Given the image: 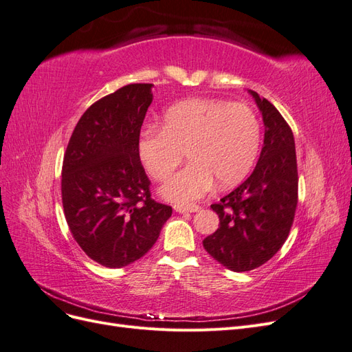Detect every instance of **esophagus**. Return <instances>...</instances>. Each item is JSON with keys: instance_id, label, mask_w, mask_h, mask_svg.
Here are the masks:
<instances>
[{"instance_id": "34e87169", "label": "esophagus", "mask_w": 352, "mask_h": 352, "mask_svg": "<svg viewBox=\"0 0 352 352\" xmlns=\"http://www.w3.org/2000/svg\"><path fill=\"white\" fill-rule=\"evenodd\" d=\"M175 211L177 212H182V214H185V212H195L198 211L201 207L195 206V204H189V206H185V204H175Z\"/></svg>"}]
</instances>
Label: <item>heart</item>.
<instances>
[{
  "label": "heart",
  "mask_w": 352,
  "mask_h": 352,
  "mask_svg": "<svg viewBox=\"0 0 352 352\" xmlns=\"http://www.w3.org/2000/svg\"><path fill=\"white\" fill-rule=\"evenodd\" d=\"M261 145V124L247 104L214 98L180 101L163 114L162 129L145 126L138 155L146 173L164 180L182 160L189 164L160 188L177 204H189L214 186L239 184L252 170Z\"/></svg>",
  "instance_id": "b5f03b06"
}]
</instances>
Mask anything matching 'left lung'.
Instances as JSON below:
<instances>
[{"label": "left lung", "mask_w": 352, "mask_h": 352, "mask_svg": "<svg viewBox=\"0 0 352 352\" xmlns=\"http://www.w3.org/2000/svg\"><path fill=\"white\" fill-rule=\"evenodd\" d=\"M264 123V145L251 176L211 208L219 229L202 241L212 258L232 272L267 263L289 235L298 204L294 133L274 105L250 91Z\"/></svg>", "instance_id": "8db88e82"}]
</instances>
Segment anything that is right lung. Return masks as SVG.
I'll use <instances>...</instances> for the list:
<instances>
[{
    "label": "right lung",
    "mask_w": 352,
    "mask_h": 352,
    "mask_svg": "<svg viewBox=\"0 0 352 352\" xmlns=\"http://www.w3.org/2000/svg\"><path fill=\"white\" fill-rule=\"evenodd\" d=\"M153 83H131L83 113L63 160L61 199L74 241L104 267L120 269L153 248L172 207L151 198L138 138Z\"/></svg>",
    "instance_id": "right-lung-1"
}]
</instances>
